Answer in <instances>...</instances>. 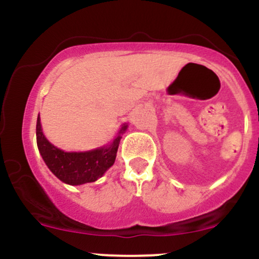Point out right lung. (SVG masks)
<instances>
[{
    "instance_id": "right-lung-1",
    "label": "right lung",
    "mask_w": 259,
    "mask_h": 259,
    "mask_svg": "<svg viewBox=\"0 0 259 259\" xmlns=\"http://www.w3.org/2000/svg\"><path fill=\"white\" fill-rule=\"evenodd\" d=\"M126 127V124H124L115 139L107 146L86 152H64L45 138L38 114L36 142L45 163L59 180L69 185H82L96 181L114 164L121 135L125 133Z\"/></svg>"
}]
</instances>
